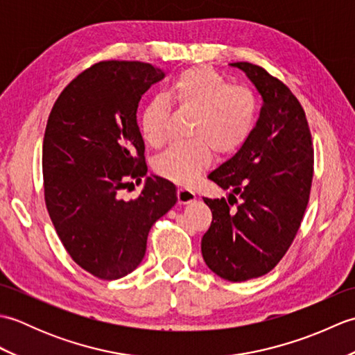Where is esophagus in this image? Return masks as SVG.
<instances>
[{"mask_svg":"<svg viewBox=\"0 0 355 355\" xmlns=\"http://www.w3.org/2000/svg\"><path fill=\"white\" fill-rule=\"evenodd\" d=\"M195 200H197V197H195V193L192 191L184 189V187H180L177 191L178 205H191V202H193Z\"/></svg>","mask_w":355,"mask_h":355,"instance_id":"34e87169","label":"esophagus"}]
</instances>
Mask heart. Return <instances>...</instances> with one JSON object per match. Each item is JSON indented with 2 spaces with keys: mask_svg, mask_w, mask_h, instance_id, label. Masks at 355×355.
I'll list each match as a JSON object with an SVG mask.
<instances>
[{
  "mask_svg": "<svg viewBox=\"0 0 355 355\" xmlns=\"http://www.w3.org/2000/svg\"><path fill=\"white\" fill-rule=\"evenodd\" d=\"M169 99L178 110L193 112L192 140L175 143L158 155L154 172L178 186H189L218 155H229L244 145L256 119V99L250 89L229 85L209 67H193L173 79ZM169 107L163 99L150 101L140 114V132L150 148L166 141Z\"/></svg>",
  "mask_w": 355,
  "mask_h": 355,
  "instance_id": "obj_1",
  "label": "heart"
}]
</instances>
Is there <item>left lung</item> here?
<instances>
[{"label": "left lung", "mask_w": 355, "mask_h": 355, "mask_svg": "<svg viewBox=\"0 0 355 355\" xmlns=\"http://www.w3.org/2000/svg\"><path fill=\"white\" fill-rule=\"evenodd\" d=\"M230 65L247 74L263 105L244 145L209 173L232 193L229 201L205 198L212 224L201 253L215 275L243 282L273 270L296 238L310 200L314 149L305 111L291 89L259 65Z\"/></svg>", "instance_id": "obj_1"}]
</instances>
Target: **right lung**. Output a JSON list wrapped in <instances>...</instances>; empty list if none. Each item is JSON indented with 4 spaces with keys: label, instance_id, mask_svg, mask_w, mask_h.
I'll return each instance as SVG.
<instances>
[{
    "label": "right lung",
    "instance_id": "obj_1",
    "mask_svg": "<svg viewBox=\"0 0 355 355\" xmlns=\"http://www.w3.org/2000/svg\"><path fill=\"white\" fill-rule=\"evenodd\" d=\"M164 73L139 61H102L59 94L42 143L44 198L71 259L112 281L139 267L154 223L177 202L175 186L148 177L135 200L120 191L146 175L137 108Z\"/></svg>",
    "mask_w": 355,
    "mask_h": 355
}]
</instances>
